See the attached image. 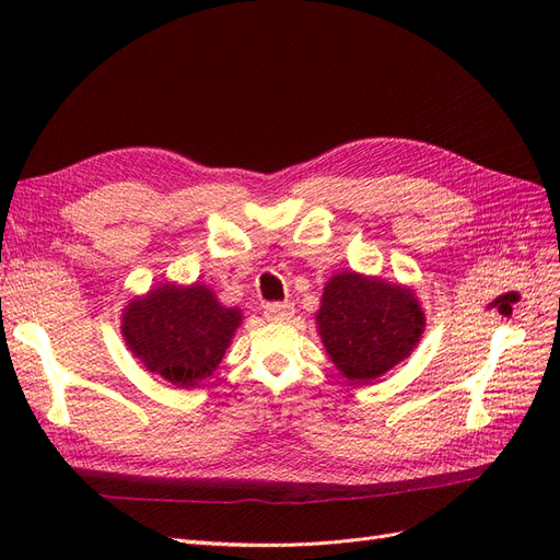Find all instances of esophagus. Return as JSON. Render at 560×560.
Returning <instances> with one entry per match:
<instances>
[{"label": "esophagus", "mask_w": 560, "mask_h": 560, "mask_svg": "<svg viewBox=\"0 0 560 560\" xmlns=\"http://www.w3.org/2000/svg\"><path fill=\"white\" fill-rule=\"evenodd\" d=\"M264 315L266 319H273V322H284L294 315V303H287V301H273V303H266L264 306Z\"/></svg>", "instance_id": "1"}]
</instances>
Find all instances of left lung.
I'll return each instance as SVG.
<instances>
[{"label":"left lung","mask_w":560,"mask_h":560,"mask_svg":"<svg viewBox=\"0 0 560 560\" xmlns=\"http://www.w3.org/2000/svg\"><path fill=\"white\" fill-rule=\"evenodd\" d=\"M331 362L350 383H369L418 346L425 315L404 284L346 270L325 284L315 315Z\"/></svg>","instance_id":"8db88e82"}]
</instances>
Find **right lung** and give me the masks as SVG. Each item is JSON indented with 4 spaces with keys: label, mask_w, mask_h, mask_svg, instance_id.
Returning a JSON list of instances; mask_svg holds the SVG:
<instances>
[{
    "label": "right lung",
    "mask_w": 560,
    "mask_h": 560,
    "mask_svg": "<svg viewBox=\"0 0 560 560\" xmlns=\"http://www.w3.org/2000/svg\"><path fill=\"white\" fill-rule=\"evenodd\" d=\"M243 313L226 308L206 284H161L124 308L121 331L147 371L194 387L222 362Z\"/></svg>",
    "instance_id": "1"
}]
</instances>
